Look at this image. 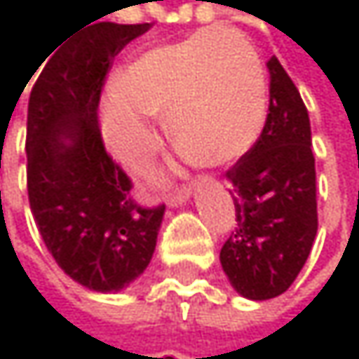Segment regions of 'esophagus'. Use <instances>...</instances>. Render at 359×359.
I'll return each instance as SVG.
<instances>
[{
    "instance_id": "34e87169",
    "label": "esophagus",
    "mask_w": 359,
    "mask_h": 359,
    "mask_svg": "<svg viewBox=\"0 0 359 359\" xmlns=\"http://www.w3.org/2000/svg\"><path fill=\"white\" fill-rule=\"evenodd\" d=\"M189 195H191V191H189L187 187H180V189H177V191L168 193L166 203H168L170 208H177V205H182V203L189 199Z\"/></svg>"
}]
</instances>
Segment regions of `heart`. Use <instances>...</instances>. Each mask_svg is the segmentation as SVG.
<instances>
[{"label": "heart", "mask_w": 359, "mask_h": 359, "mask_svg": "<svg viewBox=\"0 0 359 359\" xmlns=\"http://www.w3.org/2000/svg\"><path fill=\"white\" fill-rule=\"evenodd\" d=\"M266 108V70L250 39L201 29L147 49L122 70L102 102V133L109 151L139 170L158 149L149 114H166L180 151L216 166L255 141Z\"/></svg>", "instance_id": "heart-1"}]
</instances>
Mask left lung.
<instances>
[{
  "label": "left lung",
  "instance_id": "1",
  "mask_svg": "<svg viewBox=\"0 0 359 359\" xmlns=\"http://www.w3.org/2000/svg\"><path fill=\"white\" fill-rule=\"evenodd\" d=\"M266 66L268 116L253 147L226 172L237 222L220 250L235 291L255 302L293 285L318 231L310 116L280 62L272 55Z\"/></svg>",
  "mask_w": 359,
  "mask_h": 359
}]
</instances>
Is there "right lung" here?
Here are the masks:
<instances>
[{"label":"right lung","instance_id":"1","mask_svg":"<svg viewBox=\"0 0 359 359\" xmlns=\"http://www.w3.org/2000/svg\"><path fill=\"white\" fill-rule=\"evenodd\" d=\"M147 31V22L87 27L49 57L29 97L27 189L36 229L57 266L97 293L143 274L166 210L133 199V180L109 158L97 124L111 60Z\"/></svg>","mask_w":359,"mask_h":359}]
</instances>
